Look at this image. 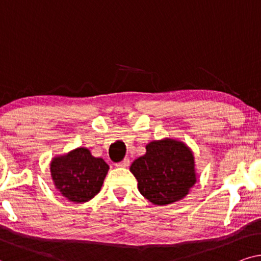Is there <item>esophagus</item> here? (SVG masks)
Listing matches in <instances>:
<instances>
[{"instance_id":"1","label":"esophagus","mask_w":261,"mask_h":261,"mask_svg":"<svg viewBox=\"0 0 261 261\" xmlns=\"http://www.w3.org/2000/svg\"><path fill=\"white\" fill-rule=\"evenodd\" d=\"M128 165H130V160L128 159H124L121 162L116 163L117 167H123V168H126V167H128Z\"/></svg>"}]
</instances>
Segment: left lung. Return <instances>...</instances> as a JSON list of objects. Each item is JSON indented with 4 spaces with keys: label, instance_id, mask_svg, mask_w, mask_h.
I'll return each mask as SVG.
<instances>
[{
    "label": "left lung",
    "instance_id": "1",
    "mask_svg": "<svg viewBox=\"0 0 261 261\" xmlns=\"http://www.w3.org/2000/svg\"><path fill=\"white\" fill-rule=\"evenodd\" d=\"M145 149L147 152L130 167L142 196L155 205H167L186 197L197 182L192 150L173 138L152 141Z\"/></svg>",
    "mask_w": 261,
    "mask_h": 261
}]
</instances>
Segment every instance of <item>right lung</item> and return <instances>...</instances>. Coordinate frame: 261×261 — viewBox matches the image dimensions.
Here are the masks:
<instances>
[{
  "mask_svg": "<svg viewBox=\"0 0 261 261\" xmlns=\"http://www.w3.org/2000/svg\"><path fill=\"white\" fill-rule=\"evenodd\" d=\"M109 168L101 158H94L87 148H76L56 156L50 165L56 189L74 203H86L96 196Z\"/></svg>",
  "mask_w": 261,
  "mask_h": 261,
  "instance_id": "add662e5",
  "label": "right lung"
}]
</instances>
